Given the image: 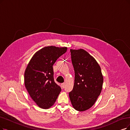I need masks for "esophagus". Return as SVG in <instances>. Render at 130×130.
<instances>
[{
  "instance_id": "esophagus-1",
  "label": "esophagus",
  "mask_w": 130,
  "mask_h": 130,
  "mask_svg": "<svg viewBox=\"0 0 130 130\" xmlns=\"http://www.w3.org/2000/svg\"><path fill=\"white\" fill-rule=\"evenodd\" d=\"M61 85H62V87L63 88H63H64V86H65V83H62V84H61Z\"/></svg>"
}]
</instances>
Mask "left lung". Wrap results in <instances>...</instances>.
Instances as JSON below:
<instances>
[{
  "mask_svg": "<svg viewBox=\"0 0 130 130\" xmlns=\"http://www.w3.org/2000/svg\"><path fill=\"white\" fill-rule=\"evenodd\" d=\"M70 53L75 71V83L69 95L76 110L85 111L93 106L100 95L103 76L100 66L86 51L71 49Z\"/></svg>",
  "mask_w": 130,
  "mask_h": 130,
  "instance_id": "left-lung-1",
  "label": "left lung"
}]
</instances>
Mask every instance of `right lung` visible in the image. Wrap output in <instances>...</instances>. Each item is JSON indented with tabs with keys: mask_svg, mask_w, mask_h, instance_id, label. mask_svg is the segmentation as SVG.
Instances as JSON below:
<instances>
[{
	"mask_svg": "<svg viewBox=\"0 0 130 130\" xmlns=\"http://www.w3.org/2000/svg\"><path fill=\"white\" fill-rule=\"evenodd\" d=\"M67 47L51 46L36 52L24 72V84L32 100L40 108L52 106L61 91L54 79L53 66Z\"/></svg>",
	"mask_w": 130,
	"mask_h": 130,
	"instance_id": "1",
	"label": "right lung"
}]
</instances>
